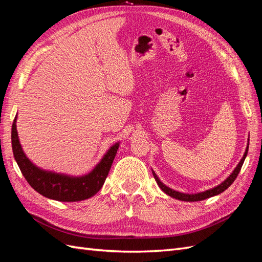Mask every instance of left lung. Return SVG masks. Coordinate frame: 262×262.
<instances>
[{
  "instance_id": "8db88e82",
  "label": "left lung",
  "mask_w": 262,
  "mask_h": 262,
  "mask_svg": "<svg viewBox=\"0 0 262 262\" xmlns=\"http://www.w3.org/2000/svg\"><path fill=\"white\" fill-rule=\"evenodd\" d=\"M248 146H249V145H247V148H246V152H245L243 158L241 160V162L238 163V165L236 166V168L234 169V171L231 173V175H229V176H228L223 182H222L221 185H219L217 187H214L213 189L207 190V191H204V192L194 193V194L181 193V192L176 191V190H172V189L168 188L167 186H165V185L163 184V182H162L160 179H158V177L156 176V173H155L154 171H152V172H153V176H154V178H155V180H156V182H157V185L160 186V188L163 190V191H164L166 194H168L169 196L175 198V199H178V200H181V201H189V202H190V201H191V202H193V201H201V200H204V199H208V198H211V196H214V195H217V194L222 193L223 191H225V190L233 184L234 180L237 178V176H238V173H239V171H241L242 166H243V164H244L245 158H246V156H247Z\"/></svg>"
}]
</instances>
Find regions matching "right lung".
Listing matches in <instances>:
<instances>
[{
	"label": "right lung",
	"mask_w": 262,
	"mask_h": 262,
	"mask_svg": "<svg viewBox=\"0 0 262 262\" xmlns=\"http://www.w3.org/2000/svg\"><path fill=\"white\" fill-rule=\"evenodd\" d=\"M12 147L15 161L23 176L38 193L52 200L75 202L89 199L99 191L112 168L119 143L109 148L106 155L90 173L81 177H70L62 173L46 171L31 163L23 152L19 143L16 117L12 125Z\"/></svg>",
	"instance_id": "1"
}]
</instances>
